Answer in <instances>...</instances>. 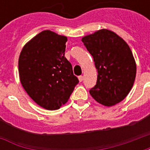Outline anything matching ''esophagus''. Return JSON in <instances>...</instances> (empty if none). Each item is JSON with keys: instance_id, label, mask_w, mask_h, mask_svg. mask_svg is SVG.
Returning a JSON list of instances; mask_svg holds the SVG:
<instances>
[{"instance_id": "34e87169", "label": "esophagus", "mask_w": 150, "mask_h": 150, "mask_svg": "<svg viewBox=\"0 0 150 150\" xmlns=\"http://www.w3.org/2000/svg\"><path fill=\"white\" fill-rule=\"evenodd\" d=\"M79 82H82L83 80V76H82V75H80V76H79Z\"/></svg>"}]
</instances>
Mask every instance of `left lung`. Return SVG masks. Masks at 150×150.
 <instances>
[{
  "mask_svg": "<svg viewBox=\"0 0 150 150\" xmlns=\"http://www.w3.org/2000/svg\"><path fill=\"white\" fill-rule=\"evenodd\" d=\"M94 59L97 70L96 85L89 91L99 104L112 107L122 101L131 91L137 65L131 49L113 31L102 29L82 38Z\"/></svg>",
  "mask_w": 150,
  "mask_h": 150,
  "instance_id": "1",
  "label": "left lung"
}]
</instances>
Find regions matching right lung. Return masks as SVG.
I'll return each mask as SVG.
<instances>
[{
	"label": "right lung",
	"instance_id": "obj_1",
	"mask_svg": "<svg viewBox=\"0 0 150 150\" xmlns=\"http://www.w3.org/2000/svg\"><path fill=\"white\" fill-rule=\"evenodd\" d=\"M67 41L66 36L46 30L30 40L20 53L21 85L36 104L47 110L65 104L79 83L64 56Z\"/></svg>",
	"mask_w": 150,
	"mask_h": 150
}]
</instances>
